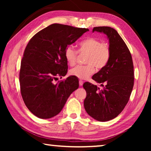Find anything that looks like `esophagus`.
<instances>
[{
	"label": "esophagus",
	"instance_id": "obj_1",
	"mask_svg": "<svg viewBox=\"0 0 151 151\" xmlns=\"http://www.w3.org/2000/svg\"><path fill=\"white\" fill-rule=\"evenodd\" d=\"M83 84H84V82H83L82 81H79V85L82 86L83 85Z\"/></svg>",
	"mask_w": 151,
	"mask_h": 151
}]
</instances>
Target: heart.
Here are the masks:
<instances>
[{"label": "heart", "mask_w": 151, "mask_h": 151, "mask_svg": "<svg viewBox=\"0 0 151 151\" xmlns=\"http://www.w3.org/2000/svg\"><path fill=\"white\" fill-rule=\"evenodd\" d=\"M78 51L87 54L86 65H77L70 70V74L75 77L86 80L95 72V67L98 69L103 68L108 63L110 57V49L106 43L95 37H89L82 41L78 45ZM78 52L72 46L67 47L64 56L69 65H75L77 59Z\"/></svg>", "instance_id": "1"}]
</instances>
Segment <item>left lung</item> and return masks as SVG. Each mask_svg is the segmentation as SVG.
<instances>
[{
	"label": "left lung",
	"instance_id": "left-lung-1",
	"mask_svg": "<svg viewBox=\"0 0 151 151\" xmlns=\"http://www.w3.org/2000/svg\"><path fill=\"white\" fill-rule=\"evenodd\" d=\"M95 31L107 36L110 57L106 65L92 76L103 88L88 82L83 85L87 95L84 106L91 117L104 122L116 117L129 102L134 86V65L129 48L116 30L97 27L93 29Z\"/></svg>",
	"mask_w": 151,
	"mask_h": 151
}]
</instances>
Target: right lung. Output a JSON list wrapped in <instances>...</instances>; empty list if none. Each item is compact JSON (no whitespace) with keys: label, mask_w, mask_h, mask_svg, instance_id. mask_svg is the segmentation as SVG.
<instances>
[{"label":"right lung","mask_w":151,"mask_h":151,"mask_svg":"<svg viewBox=\"0 0 151 151\" xmlns=\"http://www.w3.org/2000/svg\"><path fill=\"white\" fill-rule=\"evenodd\" d=\"M88 28L52 24L31 38L25 48L19 72L21 93L28 110L36 117L49 119L62 111L70 95L78 88V80L70 76L54 84L58 76L66 75L64 53Z\"/></svg>","instance_id":"right-lung-1"}]
</instances>
